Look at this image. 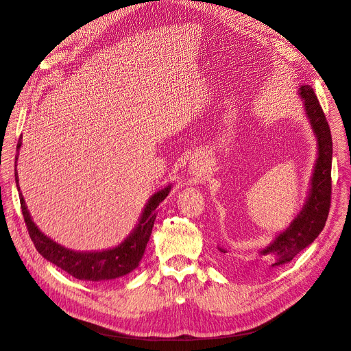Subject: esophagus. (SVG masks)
Returning a JSON list of instances; mask_svg holds the SVG:
<instances>
[{
  "mask_svg": "<svg viewBox=\"0 0 351 351\" xmlns=\"http://www.w3.org/2000/svg\"><path fill=\"white\" fill-rule=\"evenodd\" d=\"M190 176H193V177H198V176H201V169H199V166H197V165H190Z\"/></svg>",
  "mask_w": 351,
  "mask_h": 351,
  "instance_id": "obj_1",
  "label": "esophagus"
}]
</instances>
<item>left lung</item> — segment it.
Instances as JSON below:
<instances>
[{
    "mask_svg": "<svg viewBox=\"0 0 351 351\" xmlns=\"http://www.w3.org/2000/svg\"><path fill=\"white\" fill-rule=\"evenodd\" d=\"M300 97L304 104L305 115L313 130L317 145V157L311 177V185L306 201L300 213L292 219L289 226L278 233L271 243L258 250L263 256H273L271 267L289 263L301 250L313 243L322 229L325 228L332 195V134L329 123L322 106L308 84L300 87ZM221 253H228L218 247Z\"/></svg>",
    "mask_w": 351,
    "mask_h": 351,
    "instance_id": "left-lung-1",
    "label": "left lung"
}]
</instances>
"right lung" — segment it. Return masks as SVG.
<instances>
[{"label": "right lung", "instance_id": "right-lung-1", "mask_svg": "<svg viewBox=\"0 0 351 351\" xmlns=\"http://www.w3.org/2000/svg\"><path fill=\"white\" fill-rule=\"evenodd\" d=\"M22 146V134L16 145V156H15V182L19 193V201L22 208V215L28 228L29 236L34 241L36 250L51 264L58 265L63 271L69 273L77 280L83 281H106L123 277L133 269L139 267V263L145 254L147 241L152 234V229L157 217L158 205L163 202L171 191V184L165 186L163 190L154 193L149 201L146 202L139 222L133 230L126 236V239L121 245L99 250V252H75L71 249H66L64 246L56 243L55 240L47 237L45 233L39 230V228L32 221L28 206L25 204L22 197L21 188L18 184V171H16V161L19 149Z\"/></svg>", "mask_w": 351, "mask_h": 351}]
</instances>
